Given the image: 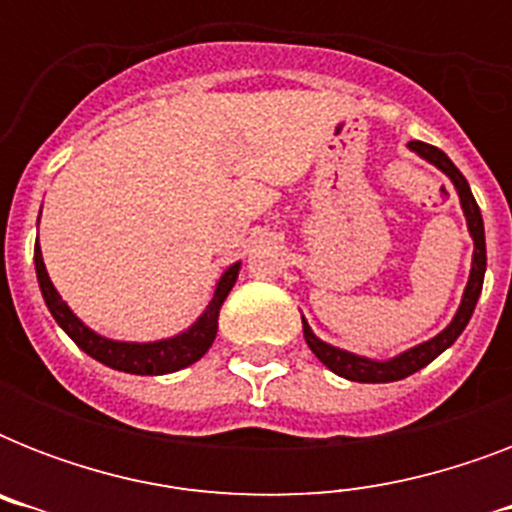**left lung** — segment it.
<instances>
[{
    "label": "left lung",
    "mask_w": 512,
    "mask_h": 512,
    "mask_svg": "<svg viewBox=\"0 0 512 512\" xmlns=\"http://www.w3.org/2000/svg\"><path fill=\"white\" fill-rule=\"evenodd\" d=\"M409 148L417 151L422 159H428L430 164H436L438 170L452 180L457 193H460L462 212H465V217H468V231L470 236H473V244H476V249H473V268H470L468 287H465V295H462L460 311H457L454 321L444 329V332H441V335H436L428 342H422V345H417V348L406 350V353H401V356L390 358V361H372V358L356 356V353H348V350L332 348V345L321 342L319 337L313 335L311 327H308L303 319V332H305L308 348L316 353V358H319L321 364L327 366V369H332L335 374H340V377H345V380L396 382L409 377V374L420 372L422 366H428L433 358L441 356V353H444V350L462 335V329L468 327L470 316H473V311H476L478 295H481V287H484V273H486L484 220H481V209H478L476 199H473V193H470L468 180H465V175L454 167L452 159H449L441 148L430 146V143H422V140H412Z\"/></svg>",
    "instance_id": "1"
}]
</instances>
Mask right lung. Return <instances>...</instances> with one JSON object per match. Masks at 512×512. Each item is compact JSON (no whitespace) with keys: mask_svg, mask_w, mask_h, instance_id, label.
Instances as JSON below:
<instances>
[{"mask_svg":"<svg viewBox=\"0 0 512 512\" xmlns=\"http://www.w3.org/2000/svg\"><path fill=\"white\" fill-rule=\"evenodd\" d=\"M34 265L44 303L50 308L52 319L60 324V329H63L87 356L98 358L100 364L111 366V369H119V372L130 374H170L177 372V369L191 366L193 361H199V358L209 350V345L215 342L220 305H223V300L228 297L231 287L236 284V276H239V263H233L231 268L220 276V281H217L215 297H212V303L207 305V311L201 313V319L196 321L188 332H183V335L159 342H116L95 335L92 329L84 327L82 321L71 313V308L63 303V297L58 295V289L52 287L50 276H47L39 241H36L34 247Z\"/></svg>","mask_w":512,"mask_h":512,"instance_id":"1","label":"right lung"}]
</instances>
